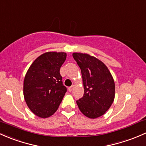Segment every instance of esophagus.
Segmentation results:
<instances>
[{"instance_id":"34e87169","label":"esophagus","mask_w":146,"mask_h":146,"mask_svg":"<svg viewBox=\"0 0 146 146\" xmlns=\"http://www.w3.org/2000/svg\"><path fill=\"white\" fill-rule=\"evenodd\" d=\"M74 85H72V86H70V87H69V88H68L69 91H72V90L74 89Z\"/></svg>"}]
</instances>
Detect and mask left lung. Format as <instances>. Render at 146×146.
<instances>
[{
    "instance_id": "obj_1",
    "label": "left lung",
    "mask_w": 146,
    "mask_h": 146,
    "mask_svg": "<svg viewBox=\"0 0 146 146\" xmlns=\"http://www.w3.org/2000/svg\"><path fill=\"white\" fill-rule=\"evenodd\" d=\"M72 56L82 71L84 89V96L76 100V104L87 117H99L115 100L113 77L106 64L95 57L82 52H74Z\"/></svg>"
}]
</instances>
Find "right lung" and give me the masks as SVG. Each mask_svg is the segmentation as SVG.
Here are the masks:
<instances>
[{"label": "right lung", "instance_id": "right-lung-1", "mask_svg": "<svg viewBox=\"0 0 146 146\" xmlns=\"http://www.w3.org/2000/svg\"><path fill=\"white\" fill-rule=\"evenodd\" d=\"M66 58L64 52H46L38 56L27 72L24 98L30 110L39 117L53 115L67 91L60 74Z\"/></svg>", "mask_w": 146, "mask_h": 146}]
</instances>
